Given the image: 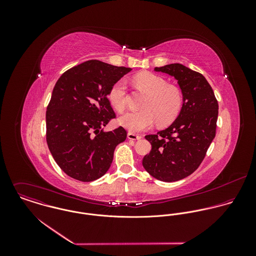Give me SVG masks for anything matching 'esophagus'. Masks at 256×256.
Masks as SVG:
<instances>
[{
  "label": "esophagus",
  "mask_w": 256,
  "mask_h": 256,
  "mask_svg": "<svg viewBox=\"0 0 256 256\" xmlns=\"http://www.w3.org/2000/svg\"><path fill=\"white\" fill-rule=\"evenodd\" d=\"M127 136H128V139H130V140H140V139H142L141 135H138V134H135V133H131V132H129Z\"/></svg>",
  "instance_id": "1"
}]
</instances>
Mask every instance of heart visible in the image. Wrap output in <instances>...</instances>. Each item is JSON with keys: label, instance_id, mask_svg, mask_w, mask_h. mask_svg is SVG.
<instances>
[{"label": "heart", "instance_id": "obj_1", "mask_svg": "<svg viewBox=\"0 0 256 256\" xmlns=\"http://www.w3.org/2000/svg\"><path fill=\"white\" fill-rule=\"evenodd\" d=\"M135 88L146 94L141 104L142 110L128 112L120 117L119 123L130 132H141L150 128L156 121L160 126L170 124L180 113L183 92L176 84L150 72L134 76ZM108 100L113 108L123 112L127 106V86L123 80L116 82L110 88Z\"/></svg>", "mask_w": 256, "mask_h": 256}]
</instances>
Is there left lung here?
I'll return each mask as SVG.
<instances>
[{
	"instance_id": "obj_1",
	"label": "left lung",
	"mask_w": 256,
	"mask_h": 256,
	"mask_svg": "<svg viewBox=\"0 0 256 256\" xmlns=\"http://www.w3.org/2000/svg\"><path fill=\"white\" fill-rule=\"evenodd\" d=\"M154 71L178 80L183 106L168 128L145 137L152 150L144 156L143 166L152 178L172 182L193 174L203 162L216 136L219 104L202 74L178 63L156 67Z\"/></svg>"
}]
</instances>
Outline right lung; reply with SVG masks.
Listing matches in <instances>:
<instances>
[{"label": "right lung", "instance_id": "right-lung-1", "mask_svg": "<svg viewBox=\"0 0 256 256\" xmlns=\"http://www.w3.org/2000/svg\"><path fill=\"white\" fill-rule=\"evenodd\" d=\"M132 69L90 60L63 74L46 110V141L60 168L74 180L88 182L108 170L115 146L127 131L102 128L116 117L108 92Z\"/></svg>", "mask_w": 256, "mask_h": 256}]
</instances>
